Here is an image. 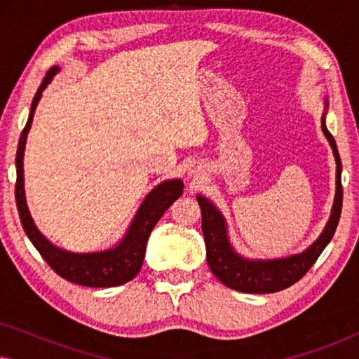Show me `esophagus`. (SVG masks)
<instances>
[{
	"mask_svg": "<svg viewBox=\"0 0 359 359\" xmlns=\"http://www.w3.org/2000/svg\"><path fill=\"white\" fill-rule=\"evenodd\" d=\"M199 171H201L199 166H193V168L189 170V175H191V176H196V178H198V176H199Z\"/></svg>",
	"mask_w": 359,
	"mask_h": 359,
	"instance_id": "obj_1",
	"label": "esophagus"
}]
</instances>
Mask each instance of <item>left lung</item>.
<instances>
[{
	"mask_svg": "<svg viewBox=\"0 0 359 359\" xmlns=\"http://www.w3.org/2000/svg\"><path fill=\"white\" fill-rule=\"evenodd\" d=\"M327 111L328 101L325 97V109H323L322 114V132L332 147L337 163L335 199H333L332 214L322 233L304 252L289 255V257L266 259L243 257V255H240L233 248L232 242H230L227 220H225L224 214L217 209V205L203 194L196 196L201 208V215H203V235L205 242L208 264L210 271L214 273V276L227 287L250 294H269L283 291V289L297 283L311 269L312 264L320 257L323 248L332 240L337 230L338 220H340L343 189L340 155H338L335 139H333L325 126Z\"/></svg>",
	"mask_w": 359,
	"mask_h": 359,
	"instance_id": "obj_1",
	"label": "left lung"
}]
</instances>
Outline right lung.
Returning <instances> with one entry per match:
<instances>
[{
	"label": "right lung",
	"mask_w": 359,
	"mask_h": 359,
	"mask_svg": "<svg viewBox=\"0 0 359 359\" xmlns=\"http://www.w3.org/2000/svg\"><path fill=\"white\" fill-rule=\"evenodd\" d=\"M58 72H60V67L57 65L47 72L42 85L39 86L36 96L32 100L27 124L24 127L21 137H19L16 151V205L19 219H21L22 229L29 240L58 276L88 287L119 286V284L130 281L139 274L145 258L147 240H149L151 230H154L161 215L165 214V210L183 194L184 184L180 178H175L165 180L158 186H155L142 201L140 208L137 209L124 237L114 247L100 250V252L78 253L53 245L37 229L36 222L31 217V212H29L26 193H24V150H26L27 134L31 130L34 112H36V107L41 101L42 93L50 85L53 76Z\"/></svg>",
	"instance_id": "add662e5"
}]
</instances>
